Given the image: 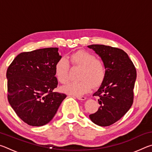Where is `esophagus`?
Masks as SVG:
<instances>
[{"label": "esophagus", "mask_w": 152, "mask_h": 152, "mask_svg": "<svg viewBox=\"0 0 152 152\" xmlns=\"http://www.w3.org/2000/svg\"><path fill=\"white\" fill-rule=\"evenodd\" d=\"M76 97L77 99L81 100V101H84V100H86V99L85 96H76Z\"/></svg>", "instance_id": "obj_1"}]
</instances>
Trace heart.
<instances>
[{"label": "heart", "mask_w": 152, "mask_h": 152, "mask_svg": "<svg viewBox=\"0 0 152 152\" xmlns=\"http://www.w3.org/2000/svg\"><path fill=\"white\" fill-rule=\"evenodd\" d=\"M70 63L72 67L81 68L78 82H72L63 88L66 93L82 95L88 92L92 86L101 85L106 76V69L103 61L88 51L79 50L72 53L68 60L61 58L55 64L54 72L56 79L61 84H65L70 80Z\"/></svg>", "instance_id": "1"}]
</instances>
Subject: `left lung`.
I'll return each mask as SVG.
<instances>
[{"label":"left lung","mask_w":152,"mask_h":152,"mask_svg":"<svg viewBox=\"0 0 152 152\" xmlns=\"http://www.w3.org/2000/svg\"><path fill=\"white\" fill-rule=\"evenodd\" d=\"M88 48L101 58L106 69L104 81L93 94L99 97L100 107L89 117L96 125L106 127L119 121L132 107L136 69L128 55L121 49L97 44Z\"/></svg>","instance_id":"left-lung-1"}]
</instances>
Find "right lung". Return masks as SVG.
Masks as SVG:
<instances>
[{"instance_id": "obj_1", "label": "right lung", "mask_w": 152, "mask_h": 152, "mask_svg": "<svg viewBox=\"0 0 152 152\" xmlns=\"http://www.w3.org/2000/svg\"><path fill=\"white\" fill-rule=\"evenodd\" d=\"M60 58L58 48L39 49L20 53L7 69L9 102L28 125L47 124L66 97L53 92L58 85L54 67Z\"/></svg>"}]
</instances>
